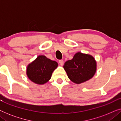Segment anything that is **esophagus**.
I'll return each mask as SVG.
<instances>
[{"label":"esophagus","mask_w":121,"mask_h":121,"mask_svg":"<svg viewBox=\"0 0 121 121\" xmlns=\"http://www.w3.org/2000/svg\"><path fill=\"white\" fill-rule=\"evenodd\" d=\"M59 63L61 65H63V64H64V61H63V60H59Z\"/></svg>","instance_id":"obj_1"}]
</instances>
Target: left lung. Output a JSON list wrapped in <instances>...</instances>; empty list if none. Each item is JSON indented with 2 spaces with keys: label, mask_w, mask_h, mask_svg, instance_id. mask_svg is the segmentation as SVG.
Segmentation results:
<instances>
[{
  "label": "left lung",
  "mask_w": 121,
  "mask_h": 121,
  "mask_svg": "<svg viewBox=\"0 0 121 121\" xmlns=\"http://www.w3.org/2000/svg\"><path fill=\"white\" fill-rule=\"evenodd\" d=\"M63 68L72 82L81 84L93 77L96 71V62L92 56L78 52L73 58L64 63Z\"/></svg>",
  "instance_id": "left-lung-1"
}]
</instances>
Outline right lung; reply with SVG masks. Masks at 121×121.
I'll use <instances>...</instances> for the list:
<instances>
[{"label": "right lung", "mask_w": 121, "mask_h": 121, "mask_svg": "<svg viewBox=\"0 0 121 121\" xmlns=\"http://www.w3.org/2000/svg\"><path fill=\"white\" fill-rule=\"evenodd\" d=\"M57 67L58 63L56 61L44 56H39L27 66L26 74L32 82L42 85L51 79L53 72Z\"/></svg>", "instance_id": "obj_1"}]
</instances>
